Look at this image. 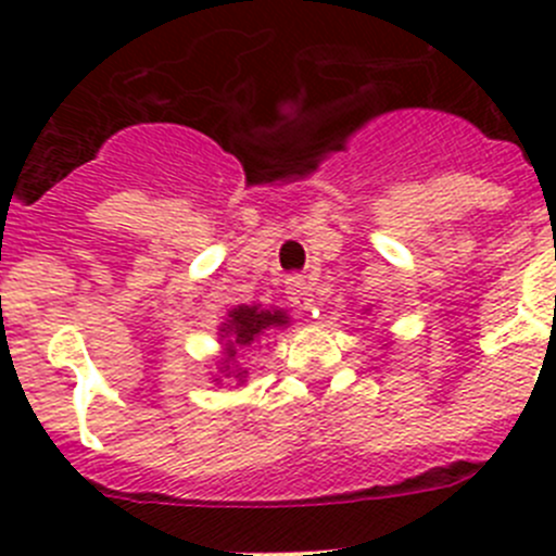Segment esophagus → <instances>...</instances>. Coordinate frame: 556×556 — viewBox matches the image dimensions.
<instances>
[{
	"label": "esophagus",
	"instance_id": "obj_1",
	"mask_svg": "<svg viewBox=\"0 0 556 556\" xmlns=\"http://www.w3.org/2000/svg\"><path fill=\"white\" fill-rule=\"evenodd\" d=\"M288 295H290V301L299 306V309H304V312L312 309V304H314L312 288H309V282H306V277H301V274H295V277L288 279Z\"/></svg>",
	"mask_w": 556,
	"mask_h": 556
}]
</instances>
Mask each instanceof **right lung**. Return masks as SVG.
Returning <instances> with one entry per match:
<instances>
[{"label":"right lung","mask_w":556,"mask_h":556,"mask_svg":"<svg viewBox=\"0 0 556 556\" xmlns=\"http://www.w3.org/2000/svg\"><path fill=\"white\" fill-rule=\"evenodd\" d=\"M290 325V314L279 306L263 309L261 304L237 306L223 317L217 325V339H220V357H217V374L226 379H237L239 384L247 382V368L239 366V352L261 341L268 330H285ZM215 377L212 382L220 384L223 379Z\"/></svg>","instance_id":"1"}]
</instances>
